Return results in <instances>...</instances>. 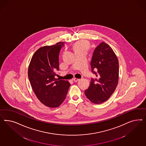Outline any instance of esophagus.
I'll use <instances>...</instances> for the list:
<instances>
[{"label":"esophagus","instance_id":"obj_1","mask_svg":"<svg viewBox=\"0 0 146 146\" xmlns=\"http://www.w3.org/2000/svg\"><path fill=\"white\" fill-rule=\"evenodd\" d=\"M73 80L74 81V82H77V81H78L79 80H80V79H77V78H74Z\"/></svg>","mask_w":146,"mask_h":146}]
</instances>
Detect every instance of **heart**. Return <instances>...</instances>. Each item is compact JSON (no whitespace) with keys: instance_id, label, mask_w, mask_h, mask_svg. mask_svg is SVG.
Returning a JSON list of instances; mask_svg holds the SVG:
<instances>
[{"instance_id":"heart-1","label":"heart","mask_w":146,"mask_h":146,"mask_svg":"<svg viewBox=\"0 0 146 146\" xmlns=\"http://www.w3.org/2000/svg\"><path fill=\"white\" fill-rule=\"evenodd\" d=\"M73 46L75 52L79 51L81 50L87 51L89 48V44L88 42L86 40H82L76 42L75 44H74Z\"/></svg>"}]
</instances>
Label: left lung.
I'll return each mask as SVG.
<instances>
[{"mask_svg": "<svg viewBox=\"0 0 146 146\" xmlns=\"http://www.w3.org/2000/svg\"><path fill=\"white\" fill-rule=\"evenodd\" d=\"M90 64L96 78L92 79L84 94L91 102L101 104L109 98L117 86L118 60L110 46L102 42L94 50Z\"/></svg>", "mask_w": 146, "mask_h": 146, "instance_id": "obj_1", "label": "left lung"}]
</instances>
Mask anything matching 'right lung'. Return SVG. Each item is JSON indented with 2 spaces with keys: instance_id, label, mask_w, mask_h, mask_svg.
Instances as JSON below:
<instances>
[{
  "instance_id": "add662e5",
  "label": "right lung",
  "mask_w": 146,
  "mask_h": 146,
  "mask_svg": "<svg viewBox=\"0 0 146 146\" xmlns=\"http://www.w3.org/2000/svg\"><path fill=\"white\" fill-rule=\"evenodd\" d=\"M59 42L38 49L31 58L28 67V78L31 87L41 103L50 108L59 106L66 97L71 84L54 78L59 70V54L65 45Z\"/></svg>"
}]
</instances>
